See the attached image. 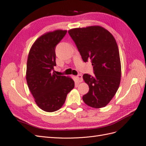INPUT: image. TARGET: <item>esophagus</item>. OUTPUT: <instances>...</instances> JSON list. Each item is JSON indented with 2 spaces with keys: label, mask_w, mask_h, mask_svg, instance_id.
I'll list each match as a JSON object with an SVG mask.
<instances>
[{
  "label": "esophagus",
  "mask_w": 146,
  "mask_h": 146,
  "mask_svg": "<svg viewBox=\"0 0 146 146\" xmlns=\"http://www.w3.org/2000/svg\"><path fill=\"white\" fill-rule=\"evenodd\" d=\"M76 79H77V81L78 82H82V81H83V78H82V75H80V74H79V75H78L77 76H76Z\"/></svg>",
  "instance_id": "1"
}]
</instances>
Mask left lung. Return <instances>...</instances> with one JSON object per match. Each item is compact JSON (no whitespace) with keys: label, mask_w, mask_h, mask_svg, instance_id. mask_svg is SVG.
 <instances>
[{"label":"left lung","mask_w":146,"mask_h":146,"mask_svg":"<svg viewBox=\"0 0 146 146\" xmlns=\"http://www.w3.org/2000/svg\"><path fill=\"white\" fill-rule=\"evenodd\" d=\"M84 62L91 60L94 76L85 74L89 91L83 96L87 105L104 107L113 99L121 82V65L117 42L112 34L98 25L68 31Z\"/></svg>","instance_id":"obj_1"}]
</instances>
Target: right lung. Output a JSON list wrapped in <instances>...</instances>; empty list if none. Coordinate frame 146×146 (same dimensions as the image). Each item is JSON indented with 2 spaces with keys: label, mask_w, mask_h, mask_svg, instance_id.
<instances>
[{
  "label": "right lung",
  "mask_w": 146,
  "mask_h": 146,
  "mask_svg": "<svg viewBox=\"0 0 146 146\" xmlns=\"http://www.w3.org/2000/svg\"><path fill=\"white\" fill-rule=\"evenodd\" d=\"M67 30H56L38 38L31 47L27 63L26 80L36 105L47 112L58 110L74 88L72 79L54 72L56 46Z\"/></svg>",
  "instance_id": "add662e5"
}]
</instances>
